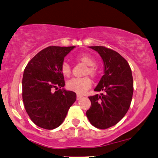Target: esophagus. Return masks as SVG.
I'll return each mask as SVG.
<instances>
[{
	"instance_id": "34e87169",
	"label": "esophagus",
	"mask_w": 158,
	"mask_h": 158,
	"mask_svg": "<svg viewBox=\"0 0 158 158\" xmlns=\"http://www.w3.org/2000/svg\"><path fill=\"white\" fill-rule=\"evenodd\" d=\"M81 98H82V96H81V95H79V94H77V100H80Z\"/></svg>"
}]
</instances>
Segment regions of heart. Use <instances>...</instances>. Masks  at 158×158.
I'll return each mask as SVG.
<instances>
[{
  "label": "heart",
  "mask_w": 158,
  "mask_h": 158,
  "mask_svg": "<svg viewBox=\"0 0 158 158\" xmlns=\"http://www.w3.org/2000/svg\"><path fill=\"white\" fill-rule=\"evenodd\" d=\"M76 60L87 65V67L84 71V75H89L93 78H96L98 77V71L97 68L95 67L96 61L93 56L89 55V54H79L76 57ZM60 71L62 74L65 77L69 78L71 77V68L66 62L62 63ZM91 86L92 80L90 78L87 76L82 78H79V79H72L68 81L66 84L67 88L69 90L73 91L78 94L85 93L87 89L90 88Z\"/></svg>",
  "instance_id": "b5f03b06"
}]
</instances>
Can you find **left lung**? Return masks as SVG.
Segmentation results:
<instances>
[{
	"mask_svg": "<svg viewBox=\"0 0 158 158\" xmlns=\"http://www.w3.org/2000/svg\"><path fill=\"white\" fill-rule=\"evenodd\" d=\"M97 51L104 63V75L94 90L100 95L88 97L91 106L87 118L94 127L107 129L117 124L128 111L133 93L131 67L118 52L103 46L89 47Z\"/></svg>",
	"mask_w": 158,
	"mask_h": 158,
	"instance_id": "1",
	"label": "left lung"
}]
</instances>
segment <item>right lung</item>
<instances>
[{"label": "right lung", "instance_id": "right-lung-1", "mask_svg": "<svg viewBox=\"0 0 158 158\" xmlns=\"http://www.w3.org/2000/svg\"><path fill=\"white\" fill-rule=\"evenodd\" d=\"M74 47L45 48L28 62L24 70V106L31 120L41 128L52 130L60 126L77 100L74 92L60 89L65 86L61 65Z\"/></svg>", "mask_w": 158, "mask_h": 158}]
</instances>
